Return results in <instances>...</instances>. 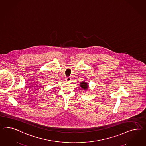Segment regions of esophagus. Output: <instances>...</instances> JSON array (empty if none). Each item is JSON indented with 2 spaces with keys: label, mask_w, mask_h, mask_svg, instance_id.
Returning <instances> with one entry per match:
<instances>
[{
  "label": "esophagus",
  "mask_w": 146,
  "mask_h": 146,
  "mask_svg": "<svg viewBox=\"0 0 146 146\" xmlns=\"http://www.w3.org/2000/svg\"><path fill=\"white\" fill-rule=\"evenodd\" d=\"M65 80H66L67 82H70L71 81V78L70 77H67V78H66Z\"/></svg>",
  "instance_id": "1"
}]
</instances>
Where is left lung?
<instances>
[{
	"instance_id": "obj_1",
	"label": "left lung",
	"mask_w": 146,
	"mask_h": 146,
	"mask_svg": "<svg viewBox=\"0 0 146 146\" xmlns=\"http://www.w3.org/2000/svg\"><path fill=\"white\" fill-rule=\"evenodd\" d=\"M80 86L84 90H87L88 89V83L86 82V81H83L81 82Z\"/></svg>"
}]
</instances>
